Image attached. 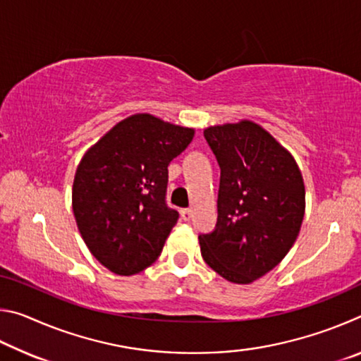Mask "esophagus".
Here are the masks:
<instances>
[{
  "label": "esophagus",
  "mask_w": 361,
  "mask_h": 361,
  "mask_svg": "<svg viewBox=\"0 0 361 361\" xmlns=\"http://www.w3.org/2000/svg\"><path fill=\"white\" fill-rule=\"evenodd\" d=\"M180 215H181L183 221H189V219L192 218V210H191V209H183V210L180 212Z\"/></svg>",
  "instance_id": "esophagus-1"
}]
</instances>
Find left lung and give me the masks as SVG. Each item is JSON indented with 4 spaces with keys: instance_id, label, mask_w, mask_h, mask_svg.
Listing matches in <instances>:
<instances>
[{
    "instance_id": "obj_1",
    "label": "left lung",
    "mask_w": 361,
    "mask_h": 361,
    "mask_svg": "<svg viewBox=\"0 0 361 361\" xmlns=\"http://www.w3.org/2000/svg\"><path fill=\"white\" fill-rule=\"evenodd\" d=\"M219 166L215 229L199 235L200 253L232 283L276 267L295 243L305 191L298 164L258 124L242 121L204 130Z\"/></svg>"
}]
</instances>
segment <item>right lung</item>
Wrapping results in <instances>:
<instances>
[{"mask_svg": "<svg viewBox=\"0 0 361 361\" xmlns=\"http://www.w3.org/2000/svg\"><path fill=\"white\" fill-rule=\"evenodd\" d=\"M192 137V129L135 114L79 162L73 213L90 253L111 272L133 276L161 255L180 216L167 205V167Z\"/></svg>", "mask_w": 361, "mask_h": 361, "instance_id": "obj_1", "label": "right lung"}]
</instances>
